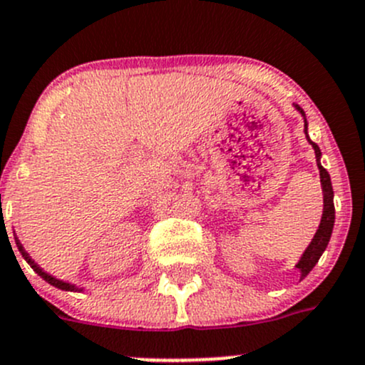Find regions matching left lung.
<instances>
[{"mask_svg": "<svg viewBox=\"0 0 365 365\" xmlns=\"http://www.w3.org/2000/svg\"><path fill=\"white\" fill-rule=\"evenodd\" d=\"M295 108L300 111L302 116H304L305 120V113L304 109ZM305 138H307V141L311 143L312 148H314V153H316V162H318V169H319V178H322V187H323V217H322V222H319V227L318 231H316L314 238H312V242L309 244V247L305 249V252L302 254L300 261H298L297 268L300 270L302 274V279L305 277V275L309 274V272L314 268V264L318 263V259L322 257V254L325 252L327 245H329L330 242V237H332V230H334V220H336V208H334V190H332V182H330V175L329 171H327L325 168H323L322 164H319V157H322V150H319V146L316 145V143H312L311 139H309L307 135V120H305Z\"/></svg>", "mask_w": 365, "mask_h": 365, "instance_id": "obj_1", "label": "left lung"}]
</instances>
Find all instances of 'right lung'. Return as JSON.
<instances>
[{
    "label": "right lung",
    "mask_w": 365,
    "mask_h": 365,
    "mask_svg": "<svg viewBox=\"0 0 365 365\" xmlns=\"http://www.w3.org/2000/svg\"><path fill=\"white\" fill-rule=\"evenodd\" d=\"M16 244H17V247H19V251H21V254H23V257L26 261H28V264L29 267L33 268V270L36 272V274L40 275V277L43 279V281H47L49 282V284H53V286H56V288H60V289H65V292H81V289H77L76 286L73 284H68V282H63V281H60V279H56V277H53V275H49V274H46V272L42 270V268L38 267V264L35 263V261L31 259V257H29V254L24 251V247L23 245L19 244V240H16Z\"/></svg>",
    "instance_id": "obj_1"
}]
</instances>
